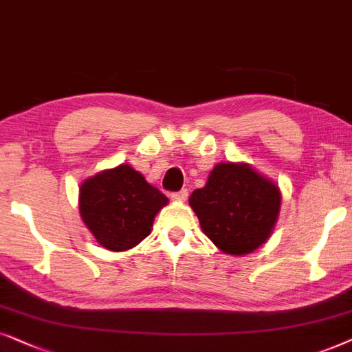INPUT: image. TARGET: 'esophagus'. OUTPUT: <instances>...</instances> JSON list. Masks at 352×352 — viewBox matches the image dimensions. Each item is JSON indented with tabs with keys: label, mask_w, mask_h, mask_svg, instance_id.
Here are the masks:
<instances>
[{
	"label": "esophagus",
	"mask_w": 352,
	"mask_h": 352,
	"mask_svg": "<svg viewBox=\"0 0 352 352\" xmlns=\"http://www.w3.org/2000/svg\"><path fill=\"white\" fill-rule=\"evenodd\" d=\"M186 198H188V190H186V188L177 191V193H172L173 201H185Z\"/></svg>",
	"instance_id": "obj_1"
}]
</instances>
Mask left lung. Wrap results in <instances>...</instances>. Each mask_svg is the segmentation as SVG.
Returning a JSON list of instances; mask_svg holds the SVG:
<instances>
[{"mask_svg":"<svg viewBox=\"0 0 352 352\" xmlns=\"http://www.w3.org/2000/svg\"><path fill=\"white\" fill-rule=\"evenodd\" d=\"M201 230L220 251L245 256L264 245L282 206L275 182L246 162H220L190 196Z\"/></svg>","mask_w":352,"mask_h":352,"instance_id":"1","label":"left lung"}]
</instances>
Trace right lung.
I'll return each instance as SVG.
<instances>
[{
	"label": "right lung",
	"mask_w": 352,
	"mask_h": 352,
	"mask_svg": "<svg viewBox=\"0 0 352 352\" xmlns=\"http://www.w3.org/2000/svg\"><path fill=\"white\" fill-rule=\"evenodd\" d=\"M168 204L129 164L106 168L80 185L78 209L83 223L106 250H132L151 233L156 214Z\"/></svg>",
	"instance_id": "obj_1"
}]
</instances>
